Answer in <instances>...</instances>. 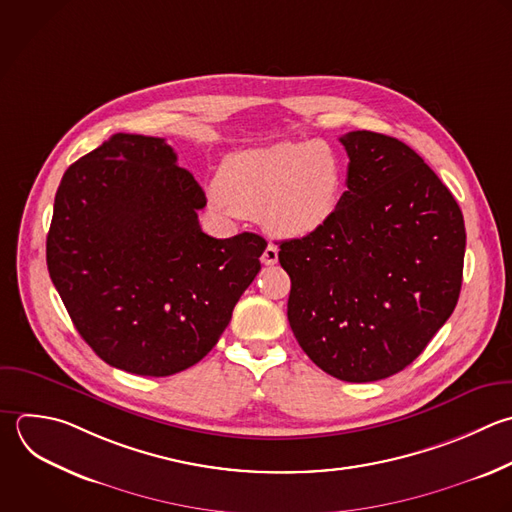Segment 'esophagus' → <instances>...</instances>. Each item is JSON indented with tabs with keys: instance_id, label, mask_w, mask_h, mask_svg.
I'll return each mask as SVG.
<instances>
[{
	"instance_id": "obj_1",
	"label": "esophagus",
	"mask_w": 512,
	"mask_h": 512,
	"mask_svg": "<svg viewBox=\"0 0 512 512\" xmlns=\"http://www.w3.org/2000/svg\"><path fill=\"white\" fill-rule=\"evenodd\" d=\"M278 262V246H274L272 242L266 246V250H264V254H262V264H266V266H272V264H276Z\"/></svg>"
}]
</instances>
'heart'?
<instances>
[{"mask_svg": "<svg viewBox=\"0 0 512 512\" xmlns=\"http://www.w3.org/2000/svg\"><path fill=\"white\" fill-rule=\"evenodd\" d=\"M342 182V164L326 144L284 140L230 154L218 174L222 196L214 202L260 216L278 236L304 238L332 220Z\"/></svg>", "mask_w": 512, "mask_h": 512, "instance_id": "b5f03b06", "label": "heart"}]
</instances>
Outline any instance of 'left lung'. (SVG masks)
<instances>
[{
	"label": "left lung",
	"instance_id": "8db88e82",
	"mask_svg": "<svg viewBox=\"0 0 512 512\" xmlns=\"http://www.w3.org/2000/svg\"><path fill=\"white\" fill-rule=\"evenodd\" d=\"M348 190L318 232L280 242L290 328L308 358L346 382L404 370L452 314L466 232L450 190L404 142L340 138Z\"/></svg>",
	"mask_w": 512,
	"mask_h": 512
}]
</instances>
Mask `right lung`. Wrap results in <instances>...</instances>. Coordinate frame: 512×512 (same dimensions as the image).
Listing matches in <instances>:
<instances>
[{
    "mask_svg": "<svg viewBox=\"0 0 512 512\" xmlns=\"http://www.w3.org/2000/svg\"><path fill=\"white\" fill-rule=\"evenodd\" d=\"M162 138L114 134L58 188L50 278L110 366L170 376L200 362L260 270L266 240L202 232L206 194Z\"/></svg>",
    "mask_w": 512,
    "mask_h": 512,
    "instance_id": "right-lung-1",
    "label": "right lung"
}]
</instances>
